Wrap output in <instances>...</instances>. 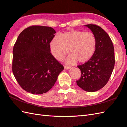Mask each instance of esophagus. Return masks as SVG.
I'll list each match as a JSON object with an SVG mask.
<instances>
[{
    "label": "esophagus",
    "mask_w": 127,
    "mask_h": 127,
    "mask_svg": "<svg viewBox=\"0 0 127 127\" xmlns=\"http://www.w3.org/2000/svg\"><path fill=\"white\" fill-rule=\"evenodd\" d=\"M70 68V66H67V65H64V69H69Z\"/></svg>",
    "instance_id": "1"
}]
</instances>
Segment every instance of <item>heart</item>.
Segmentation results:
<instances>
[{"label": "heart", "instance_id": "obj_1", "mask_svg": "<svg viewBox=\"0 0 127 127\" xmlns=\"http://www.w3.org/2000/svg\"><path fill=\"white\" fill-rule=\"evenodd\" d=\"M96 38L92 32L71 30L56 36L50 43V50L54 57L61 61L68 53L67 63L87 62L93 56L96 47Z\"/></svg>", "mask_w": 127, "mask_h": 127}]
</instances>
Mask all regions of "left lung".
<instances>
[{"label": "left lung", "mask_w": 127, "mask_h": 127, "mask_svg": "<svg viewBox=\"0 0 127 127\" xmlns=\"http://www.w3.org/2000/svg\"><path fill=\"white\" fill-rule=\"evenodd\" d=\"M96 38V47L93 56L84 64L78 65L81 77L77 80L79 87L87 92L102 88L109 80L115 64L114 49L109 36L97 25H85Z\"/></svg>", "instance_id": "1"}]
</instances>
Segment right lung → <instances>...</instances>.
Listing matches in <instances>:
<instances>
[{
  "instance_id": "1",
  "label": "right lung",
  "mask_w": 127,
  "mask_h": 127,
  "mask_svg": "<svg viewBox=\"0 0 127 127\" xmlns=\"http://www.w3.org/2000/svg\"><path fill=\"white\" fill-rule=\"evenodd\" d=\"M55 33L52 27L32 25L20 33L14 44L13 73L22 88L29 93L47 92L64 69L50 53V43Z\"/></svg>"
}]
</instances>
